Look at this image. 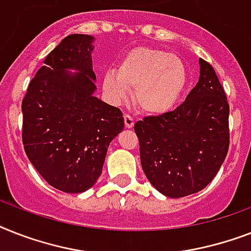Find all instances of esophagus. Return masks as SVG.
Wrapping results in <instances>:
<instances>
[{"mask_svg":"<svg viewBox=\"0 0 251 251\" xmlns=\"http://www.w3.org/2000/svg\"><path fill=\"white\" fill-rule=\"evenodd\" d=\"M124 120H125V126L127 129H131L132 126H134V119H132L130 115H125L124 116Z\"/></svg>","mask_w":251,"mask_h":251,"instance_id":"34e87169","label":"esophagus"}]
</instances>
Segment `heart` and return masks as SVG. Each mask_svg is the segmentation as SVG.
<instances>
[{
	"label": "heart",
	"instance_id": "b5f03b06",
	"mask_svg": "<svg viewBox=\"0 0 251 251\" xmlns=\"http://www.w3.org/2000/svg\"><path fill=\"white\" fill-rule=\"evenodd\" d=\"M188 75L182 59L151 46H136L126 52L103 76V90L113 103L126 99L134 87L132 100L147 115L172 111L187 86Z\"/></svg>",
	"mask_w": 251,
	"mask_h": 251
}]
</instances>
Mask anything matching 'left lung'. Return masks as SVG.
Instances as JSON below:
<instances>
[{
    "label": "left lung",
    "instance_id": "left-lung-1",
    "mask_svg": "<svg viewBox=\"0 0 251 251\" xmlns=\"http://www.w3.org/2000/svg\"><path fill=\"white\" fill-rule=\"evenodd\" d=\"M199 63V82L185 101L134 126L147 179L172 199L205 188L225 162L229 146L227 97L213 67L203 59Z\"/></svg>",
    "mask_w": 251,
    "mask_h": 251
}]
</instances>
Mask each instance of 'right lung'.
<instances>
[{
	"mask_svg": "<svg viewBox=\"0 0 251 251\" xmlns=\"http://www.w3.org/2000/svg\"><path fill=\"white\" fill-rule=\"evenodd\" d=\"M94 41L89 34L62 40L29 82L22 103L26 156L49 184L67 193L85 192L95 184L109 143L125 125L119 108L94 95Z\"/></svg>",
	"mask_w": 251,
	"mask_h": 251,
	"instance_id": "obj_1",
	"label": "right lung"
}]
</instances>
